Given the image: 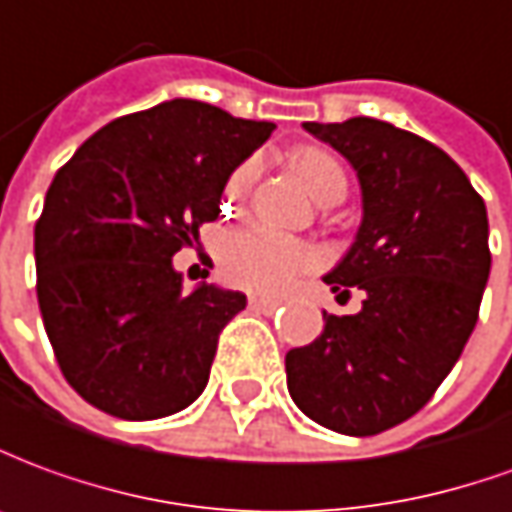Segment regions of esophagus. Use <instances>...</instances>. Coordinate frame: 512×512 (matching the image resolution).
I'll return each mask as SVG.
<instances>
[{
	"mask_svg": "<svg viewBox=\"0 0 512 512\" xmlns=\"http://www.w3.org/2000/svg\"><path fill=\"white\" fill-rule=\"evenodd\" d=\"M250 308H256V311H262V314H273L281 308V300H273V297H259V295H250Z\"/></svg>",
	"mask_w": 512,
	"mask_h": 512,
	"instance_id": "obj_1",
	"label": "esophagus"
}]
</instances>
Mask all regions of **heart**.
<instances>
[{
	"mask_svg": "<svg viewBox=\"0 0 512 512\" xmlns=\"http://www.w3.org/2000/svg\"><path fill=\"white\" fill-rule=\"evenodd\" d=\"M297 179L306 187L314 201H328L333 195L347 192V173L342 162L325 148H303L292 159ZM256 176V162H248L228 179L226 195L234 201ZM317 262V253L306 242L273 231V228L250 223L228 231L220 248H217V264L220 273L231 286L259 292V295H281L292 286L297 275Z\"/></svg>",
	"mask_w": 512,
	"mask_h": 512,
	"instance_id": "heart-1",
	"label": "heart"
}]
</instances>
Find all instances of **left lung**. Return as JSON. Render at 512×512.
I'll use <instances>...</instances> for the list:
<instances>
[{"label":"left lung","instance_id":"left-lung-1","mask_svg":"<svg viewBox=\"0 0 512 512\" xmlns=\"http://www.w3.org/2000/svg\"><path fill=\"white\" fill-rule=\"evenodd\" d=\"M358 176L361 223L322 281L364 292L358 314H325L286 353V386L308 419L375 436L411 419L447 378L477 325L491 273L488 212L458 162L375 118L303 123Z\"/></svg>","mask_w":512,"mask_h":512}]
</instances>
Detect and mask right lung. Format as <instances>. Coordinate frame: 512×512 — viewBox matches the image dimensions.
<instances>
[{"mask_svg":"<svg viewBox=\"0 0 512 512\" xmlns=\"http://www.w3.org/2000/svg\"><path fill=\"white\" fill-rule=\"evenodd\" d=\"M192 99L123 115L57 170L35 226L38 306L74 391L148 422L201 397L217 333L248 297L184 289L176 250L220 215L231 173L273 134Z\"/></svg>","mask_w":512,"mask_h":512,"instance_id":"1","label":"right lung"}]
</instances>
